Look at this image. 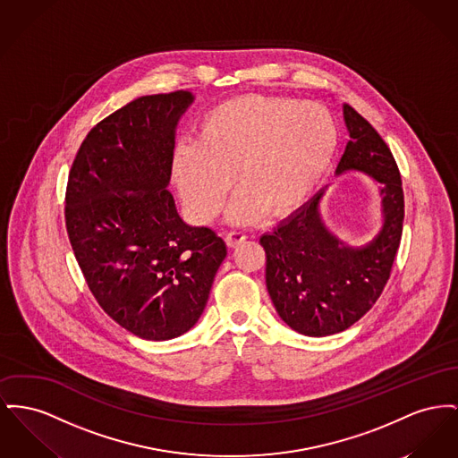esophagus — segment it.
Instances as JSON below:
<instances>
[{
  "label": "esophagus",
  "instance_id": "esophagus-1",
  "mask_svg": "<svg viewBox=\"0 0 458 458\" xmlns=\"http://www.w3.org/2000/svg\"><path fill=\"white\" fill-rule=\"evenodd\" d=\"M245 239H247V235H245L243 232H230V233H226V237H225L228 247H235V245L242 243Z\"/></svg>",
  "mask_w": 458,
  "mask_h": 458
}]
</instances>
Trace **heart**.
Returning a JSON list of instances; mask_svg holds the SVG:
<instances>
[{
	"instance_id": "obj_1",
	"label": "heart",
	"mask_w": 458,
	"mask_h": 458,
	"mask_svg": "<svg viewBox=\"0 0 458 458\" xmlns=\"http://www.w3.org/2000/svg\"><path fill=\"white\" fill-rule=\"evenodd\" d=\"M337 148V126L318 102L243 95L209 108L199 140L171 152V173L199 221H211L237 180L228 206L232 223L249 225L267 213L289 216L310 199Z\"/></svg>"
}]
</instances>
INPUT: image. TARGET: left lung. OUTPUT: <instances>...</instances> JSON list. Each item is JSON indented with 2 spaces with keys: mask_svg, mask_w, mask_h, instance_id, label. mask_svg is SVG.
Listing matches in <instances>:
<instances>
[{
  "mask_svg": "<svg viewBox=\"0 0 458 458\" xmlns=\"http://www.w3.org/2000/svg\"><path fill=\"white\" fill-rule=\"evenodd\" d=\"M344 121L350 141L335 174L361 171L380 183L378 233L361 247L339 242L320 217L323 189L259 239L267 252V287L280 318L310 337L343 332L376 304L403 232L402 176L389 147L348 104Z\"/></svg>",
  "mask_w": 458,
  "mask_h": 458,
  "instance_id": "8db88e82",
  "label": "left lung"
}]
</instances>
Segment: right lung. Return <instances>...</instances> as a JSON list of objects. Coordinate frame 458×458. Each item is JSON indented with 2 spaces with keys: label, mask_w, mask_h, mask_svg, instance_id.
Returning a JSON list of instances; mask_svg holds the SVG:
<instances>
[{
  "label": "right lung",
  "mask_w": 458,
  "mask_h": 458,
  "mask_svg": "<svg viewBox=\"0 0 458 458\" xmlns=\"http://www.w3.org/2000/svg\"><path fill=\"white\" fill-rule=\"evenodd\" d=\"M190 91L140 97L100 121L78 150L65 225L97 302L147 341L178 337L200 318L226 245L189 226L167 190Z\"/></svg>",
  "instance_id": "1"
}]
</instances>
